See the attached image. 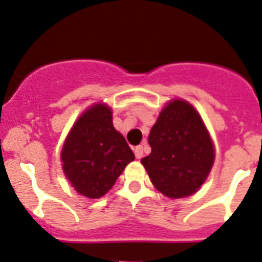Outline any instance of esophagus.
Wrapping results in <instances>:
<instances>
[{
    "instance_id": "obj_1",
    "label": "esophagus",
    "mask_w": 262,
    "mask_h": 262,
    "mask_svg": "<svg viewBox=\"0 0 262 262\" xmlns=\"http://www.w3.org/2000/svg\"><path fill=\"white\" fill-rule=\"evenodd\" d=\"M143 154H145V146H136V148H134V155H136L137 159H141V158L143 157Z\"/></svg>"
}]
</instances>
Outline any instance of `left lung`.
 <instances>
[{
  "instance_id": "left-lung-1",
  "label": "left lung",
  "mask_w": 262,
  "mask_h": 262,
  "mask_svg": "<svg viewBox=\"0 0 262 262\" xmlns=\"http://www.w3.org/2000/svg\"><path fill=\"white\" fill-rule=\"evenodd\" d=\"M151 152L141 163L159 192L171 199L193 194L214 162V147L200 115L184 100L169 103L148 136Z\"/></svg>"
}]
</instances>
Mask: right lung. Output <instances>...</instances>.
<instances>
[{"label": "right lung", "mask_w": 262, "mask_h": 262, "mask_svg": "<svg viewBox=\"0 0 262 262\" xmlns=\"http://www.w3.org/2000/svg\"><path fill=\"white\" fill-rule=\"evenodd\" d=\"M61 160L74 189L89 199H99L114 187L126 164L134 160V154L114 128L110 108L95 104L73 126Z\"/></svg>", "instance_id": "obj_1"}]
</instances>
